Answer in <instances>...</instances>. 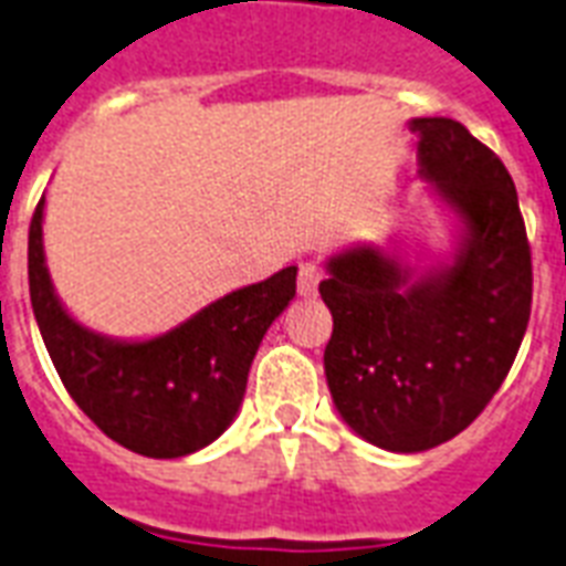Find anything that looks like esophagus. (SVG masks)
<instances>
[{
	"instance_id": "obj_1",
	"label": "esophagus",
	"mask_w": 566,
	"mask_h": 566,
	"mask_svg": "<svg viewBox=\"0 0 566 566\" xmlns=\"http://www.w3.org/2000/svg\"><path fill=\"white\" fill-rule=\"evenodd\" d=\"M321 279H324L321 266H315V263H303V266H300V279H296V291H300V296H315Z\"/></svg>"
}]
</instances>
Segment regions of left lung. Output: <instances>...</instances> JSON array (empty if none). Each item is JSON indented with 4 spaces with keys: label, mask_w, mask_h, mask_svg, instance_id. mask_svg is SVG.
<instances>
[{
    "label": "left lung",
    "mask_w": 566,
    "mask_h": 566,
    "mask_svg": "<svg viewBox=\"0 0 566 566\" xmlns=\"http://www.w3.org/2000/svg\"><path fill=\"white\" fill-rule=\"evenodd\" d=\"M408 128L453 249L417 270L396 245L359 242L326 258L321 282L333 405L389 453H422L468 429L504 384L531 317L528 237L501 158L447 116Z\"/></svg>",
    "instance_id": "8db88e82"
}]
</instances>
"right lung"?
I'll use <instances>...</instances> for the list:
<instances>
[{"instance_id":"right-lung-1","label":"right lung","mask_w":566,"mask_h":566,"mask_svg":"<svg viewBox=\"0 0 566 566\" xmlns=\"http://www.w3.org/2000/svg\"><path fill=\"white\" fill-rule=\"evenodd\" d=\"M29 296L62 384L107 438L149 459L209 447L240 413L251 359L296 296V266L245 284L149 338H113L62 305L44 254V198L29 224Z\"/></svg>"}]
</instances>
